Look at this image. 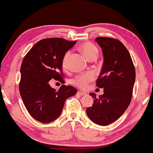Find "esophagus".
Here are the masks:
<instances>
[{
    "instance_id": "obj_1",
    "label": "esophagus",
    "mask_w": 153,
    "mask_h": 153,
    "mask_svg": "<svg viewBox=\"0 0 153 153\" xmlns=\"http://www.w3.org/2000/svg\"><path fill=\"white\" fill-rule=\"evenodd\" d=\"M77 94L79 95H87V93H85V92H82V91H78V93H77Z\"/></svg>"
}]
</instances>
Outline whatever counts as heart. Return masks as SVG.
I'll return each mask as SVG.
<instances>
[{"mask_svg": "<svg viewBox=\"0 0 153 153\" xmlns=\"http://www.w3.org/2000/svg\"><path fill=\"white\" fill-rule=\"evenodd\" d=\"M80 50L88 60H91L93 58H97V54H98L97 48L91 43H83L80 46ZM70 56H71V51H68L62 58V65L64 69H66L68 68ZM94 77V74L92 73L78 75L73 80V83L78 87L85 88L88 85V82L93 80Z\"/></svg>", "mask_w": 153, "mask_h": 153, "instance_id": "obj_1", "label": "heart"}]
</instances>
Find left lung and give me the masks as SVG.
I'll list each match as a JSON object with an SVG mask.
<instances>
[{
  "instance_id": "8db88e82",
  "label": "left lung",
  "mask_w": 153,
  "mask_h": 153,
  "mask_svg": "<svg viewBox=\"0 0 153 153\" xmlns=\"http://www.w3.org/2000/svg\"><path fill=\"white\" fill-rule=\"evenodd\" d=\"M95 41L102 48L103 65L96 85L103 88V94L96 97L90 93L94 102L86 109L88 117L100 126L117 120L128 108L135 81V69L132 58L120 41L98 37Z\"/></svg>"
}]
</instances>
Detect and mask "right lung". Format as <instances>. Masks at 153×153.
I'll use <instances>...</instances> for the list:
<instances>
[{
  "mask_svg": "<svg viewBox=\"0 0 153 153\" xmlns=\"http://www.w3.org/2000/svg\"><path fill=\"white\" fill-rule=\"evenodd\" d=\"M76 43L60 38L43 39L35 44L24 57L21 67L20 94L30 115L40 123H48L60 116L67 98L77 90L62 85L58 91L50 86L51 79L62 80V58Z\"/></svg>",
  "mask_w": 153,
  "mask_h": 153,
  "instance_id": "obj_1",
  "label": "right lung"
}]
</instances>
